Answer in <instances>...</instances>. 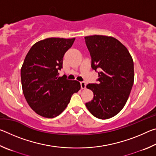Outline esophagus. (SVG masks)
Listing matches in <instances>:
<instances>
[{
    "mask_svg": "<svg viewBox=\"0 0 156 156\" xmlns=\"http://www.w3.org/2000/svg\"><path fill=\"white\" fill-rule=\"evenodd\" d=\"M80 87L81 89H84L86 88V83L84 82H80Z\"/></svg>",
    "mask_w": 156,
    "mask_h": 156,
    "instance_id": "obj_1",
    "label": "esophagus"
}]
</instances>
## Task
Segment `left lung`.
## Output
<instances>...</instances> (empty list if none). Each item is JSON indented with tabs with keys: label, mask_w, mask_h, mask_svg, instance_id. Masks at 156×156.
I'll return each mask as SVG.
<instances>
[{
	"label": "left lung",
	"mask_w": 156,
	"mask_h": 156,
	"mask_svg": "<svg viewBox=\"0 0 156 156\" xmlns=\"http://www.w3.org/2000/svg\"><path fill=\"white\" fill-rule=\"evenodd\" d=\"M91 57V68L98 72V83L87 88L94 98L85 104L92 115L105 120L117 115L125 107L134 81L133 61L125 45L112 36L84 37Z\"/></svg>",
	"instance_id": "8db88e82"
}]
</instances>
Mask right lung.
Returning a JSON list of instances; mask_svg holds the SVG:
<instances>
[{
	"mask_svg": "<svg viewBox=\"0 0 156 156\" xmlns=\"http://www.w3.org/2000/svg\"><path fill=\"white\" fill-rule=\"evenodd\" d=\"M75 38H49L37 42L26 55L20 70L23 94L37 114L53 118L60 115L80 84L59 77L62 58Z\"/></svg>",
	"mask_w": 156,
	"mask_h": 156,
	"instance_id": "obj_1",
	"label": "right lung"
}]
</instances>
